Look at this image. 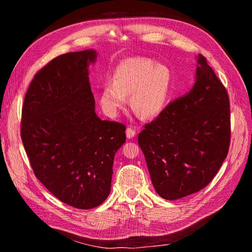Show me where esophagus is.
<instances>
[{
	"label": "esophagus",
	"mask_w": 252,
	"mask_h": 252,
	"mask_svg": "<svg viewBox=\"0 0 252 252\" xmlns=\"http://www.w3.org/2000/svg\"><path fill=\"white\" fill-rule=\"evenodd\" d=\"M126 135H127V138L128 139H131V138H133V136L135 135V129L133 128V127H128L127 129H126Z\"/></svg>",
	"instance_id": "obj_1"
}]
</instances>
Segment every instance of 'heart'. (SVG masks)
<instances>
[{"label":"heart","instance_id":"b5f03b06","mask_svg":"<svg viewBox=\"0 0 252 252\" xmlns=\"http://www.w3.org/2000/svg\"><path fill=\"white\" fill-rule=\"evenodd\" d=\"M113 81L105 83L100 103L105 112L116 116L130 96V106L143 118H154L161 113L171 94L172 74L165 64L146 57L125 59L114 69Z\"/></svg>","mask_w":252,"mask_h":252}]
</instances>
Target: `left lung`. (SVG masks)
Here are the masks:
<instances>
[{"label": "left lung", "mask_w": 252, "mask_h": 252, "mask_svg": "<svg viewBox=\"0 0 252 252\" xmlns=\"http://www.w3.org/2000/svg\"><path fill=\"white\" fill-rule=\"evenodd\" d=\"M197 64L192 89L145 124L138 138L156 191L169 201L207 186L229 150V96L204 56Z\"/></svg>", "instance_id": "8db88e82"}]
</instances>
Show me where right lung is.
<instances>
[{"instance_id": "add662e5", "label": "right lung", "mask_w": 252, "mask_h": 252, "mask_svg": "<svg viewBox=\"0 0 252 252\" xmlns=\"http://www.w3.org/2000/svg\"><path fill=\"white\" fill-rule=\"evenodd\" d=\"M93 49L51 60L30 83L22 107L21 138L34 175L56 197L79 209L109 195L114 155L126 126L94 111L88 78Z\"/></svg>"}]
</instances>
